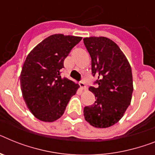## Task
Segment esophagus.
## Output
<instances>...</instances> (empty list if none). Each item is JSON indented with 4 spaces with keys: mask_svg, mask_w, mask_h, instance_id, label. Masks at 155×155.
Returning a JSON list of instances; mask_svg holds the SVG:
<instances>
[{
    "mask_svg": "<svg viewBox=\"0 0 155 155\" xmlns=\"http://www.w3.org/2000/svg\"><path fill=\"white\" fill-rule=\"evenodd\" d=\"M80 88H81L82 90H84V91H86V90H87V86L85 85L84 81L80 82Z\"/></svg>",
    "mask_w": 155,
    "mask_h": 155,
    "instance_id": "esophagus-1",
    "label": "esophagus"
}]
</instances>
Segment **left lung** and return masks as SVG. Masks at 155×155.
<instances>
[{
    "instance_id": "obj_1",
    "label": "left lung",
    "mask_w": 155,
    "mask_h": 155,
    "mask_svg": "<svg viewBox=\"0 0 155 155\" xmlns=\"http://www.w3.org/2000/svg\"><path fill=\"white\" fill-rule=\"evenodd\" d=\"M84 42L91 58L92 74L97 76V87H89L96 100L84 107V117L95 128H109L121 119L131 103L132 68L119 46L110 38L89 37Z\"/></svg>"
}]
</instances>
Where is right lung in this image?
Returning a JSON list of instances; mask_svg holds the SVG:
<instances>
[{
    "mask_svg": "<svg viewBox=\"0 0 155 155\" xmlns=\"http://www.w3.org/2000/svg\"><path fill=\"white\" fill-rule=\"evenodd\" d=\"M81 37L56 34L49 36L27 55L20 86L27 108L36 118L45 122L59 119L79 84L61 76L64 61Z\"/></svg>",
    "mask_w": 155,
    "mask_h": 155,
    "instance_id": "add662e5",
    "label": "right lung"
}]
</instances>
